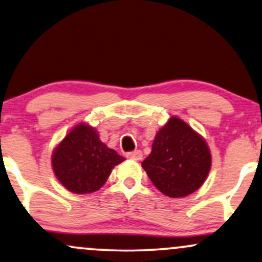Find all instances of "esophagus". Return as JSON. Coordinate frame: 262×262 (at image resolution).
Wrapping results in <instances>:
<instances>
[{
  "instance_id": "obj_1",
  "label": "esophagus",
  "mask_w": 262,
  "mask_h": 262,
  "mask_svg": "<svg viewBox=\"0 0 262 262\" xmlns=\"http://www.w3.org/2000/svg\"><path fill=\"white\" fill-rule=\"evenodd\" d=\"M126 157L130 158V159H134V160H141L142 159V151L141 150L130 151V153L126 154Z\"/></svg>"
}]
</instances>
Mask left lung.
<instances>
[{"mask_svg":"<svg viewBox=\"0 0 262 262\" xmlns=\"http://www.w3.org/2000/svg\"><path fill=\"white\" fill-rule=\"evenodd\" d=\"M142 167L163 194L182 198L204 183L211 154L204 138L177 116H171L157 132Z\"/></svg>","mask_w":262,"mask_h":262,"instance_id":"left-lung-1","label":"left lung"}]
</instances>
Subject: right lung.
I'll list each match as a JSON object with an SVG mask.
<instances>
[{"mask_svg":"<svg viewBox=\"0 0 262 262\" xmlns=\"http://www.w3.org/2000/svg\"><path fill=\"white\" fill-rule=\"evenodd\" d=\"M125 160L99 140L92 126L79 124L56 147L52 167L58 181L70 192L86 194L98 190L113 167Z\"/></svg>","mask_w":262,"mask_h":262,"instance_id":"1","label":"right lung"}]
</instances>
